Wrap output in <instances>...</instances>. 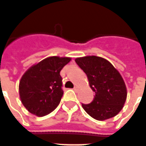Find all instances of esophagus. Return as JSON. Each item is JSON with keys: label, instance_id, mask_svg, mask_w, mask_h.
<instances>
[{"label": "esophagus", "instance_id": "1", "mask_svg": "<svg viewBox=\"0 0 146 146\" xmlns=\"http://www.w3.org/2000/svg\"><path fill=\"white\" fill-rule=\"evenodd\" d=\"M77 89H78V88H77V87H76V86L73 88V90H74V91H77Z\"/></svg>", "mask_w": 146, "mask_h": 146}]
</instances>
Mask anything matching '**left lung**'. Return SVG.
<instances>
[{"label":"left lung","mask_w":146,"mask_h":146,"mask_svg":"<svg viewBox=\"0 0 146 146\" xmlns=\"http://www.w3.org/2000/svg\"><path fill=\"white\" fill-rule=\"evenodd\" d=\"M75 61L86 73L95 94L91 103L82 104L84 110L98 120L118 114L127 98L125 84L119 72L109 61L98 56L77 58Z\"/></svg>","instance_id":"1"}]
</instances>
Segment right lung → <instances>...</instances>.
Listing matches in <instances>:
<instances>
[{
  "label": "right lung",
  "instance_id": "right-lung-1",
  "mask_svg": "<svg viewBox=\"0 0 146 146\" xmlns=\"http://www.w3.org/2000/svg\"><path fill=\"white\" fill-rule=\"evenodd\" d=\"M70 60V58H47L24 73L19 82V95L30 113L43 116L58 106L63 95L60 71Z\"/></svg>",
  "mask_w": 146,
  "mask_h": 146
}]
</instances>
